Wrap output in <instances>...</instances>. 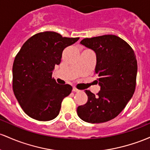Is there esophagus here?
<instances>
[{
    "mask_svg": "<svg viewBox=\"0 0 150 150\" xmlns=\"http://www.w3.org/2000/svg\"><path fill=\"white\" fill-rule=\"evenodd\" d=\"M72 91H73L74 92H79V90H78L77 88H76L75 87H73V89H72Z\"/></svg>",
    "mask_w": 150,
    "mask_h": 150,
    "instance_id": "obj_1",
    "label": "esophagus"
}]
</instances>
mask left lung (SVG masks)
<instances>
[{
    "label": "left lung",
    "mask_w": 150,
    "mask_h": 150,
    "mask_svg": "<svg viewBox=\"0 0 150 150\" xmlns=\"http://www.w3.org/2000/svg\"><path fill=\"white\" fill-rule=\"evenodd\" d=\"M81 44L96 54L95 74L100 90L96 96L86 90L88 101L77 108L81 120L100 123L115 118L133 96L137 64L132 47L112 35L85 38Z\"/></svg>",
    "instance_id": "1"
}]
</instances>
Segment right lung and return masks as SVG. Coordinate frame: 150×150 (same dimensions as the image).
<instances>
[{"instance_id":"1","label":"right lung","mask_w":150,"mask_h":150,"mask_svg":"<svg viewBox=\"0 0 150 150\" xmlns=\"http://www.w3.org/2000/svg\"><path fill=\"white\" fill-rule=\"evenodd\" d=\"M79 38H63L54 32L33 35L22 46L13 66V89L24 112L40 121L54 119L63 99L71 93L69 84L60 85L52 78L62 52Z\"/></svg>"}]
</instances>
